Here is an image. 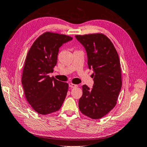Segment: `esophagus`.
I'll use <instances>...</instances> for the list:
<instances>
[{"mask_svg":"<svg viewBox=\"0 0 147 147\" xmlns=\"http://www.w3.org/2000/svg\"><path fill=\"white\" fill-rule=\"evenodd\" d=\"M69 87L70 88H76L77 87V85L74 84H69Z\"/></svg>","mask_w":147,"mask_h":147,"instance_id":"obj_1","label":"esophagus"}]
</instances>
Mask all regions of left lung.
Instances as JSON below:
<instances>
[{"label": "left lung", "instance_id": "1", "mask_svg": "<svg viewBox=\"0 0 147 147\" xmlns=\"http://www.w3.org/2000/svg\"><path fill=\"white\" fill-rule=\"evenodd\" d=\"M87 55V64L94 73L92 89L82 86L79 107L82 114L93 119L106 115L116 106L121 89L120 61L113 43L103 34L76 36Z\"/></svg>", "mask_w": 147, "mask_h": 147}]
</instances>
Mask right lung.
<instances>
[{
    "mask_svg": "<svg viewBox=\"0 0 147 147\" xmlns=\"http://www.w3.org/2000/svg\"><path fill=\"white\" fill-rule=\"evenodd\" d=\"M72 39L47 32L36 40L28 51L22 85L28 102L40 115L57 111L66 97L68 84L50 77L49 74L53 72L60 47Z\"/></svg>",
    "mask_w": 147,
    "mask_h": 147,
    "instance_id": "add662e5",
    "label": "right lung"
}]
</instances>
